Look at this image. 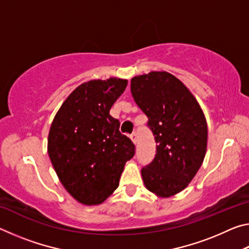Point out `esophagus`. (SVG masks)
Returning a JSON list of instances; mask_svg holds the SVG:
<instances>
[{"label":"esophagus","mask_w":249,"mask_h":249,"mask_svg":"<svg viewBox=\"0 0 249 249\" xmlns=\"http://www.w3.org/2000/svg\"><path fill=\"white\" fill-rule=\"evenodd\" d=\"M129 137H130V140H132V142H134V144L136 145V142H137V134L136 133H133Z\"/></svg>","instance_id":"1"}]
</instances>
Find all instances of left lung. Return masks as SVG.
I'll use <instances>...</instances> for the list:
<instances>
[{
	"label": "left lung",
	"mask_w": 249,
	"mask_h": 249,
	"mask_svg": "<svg viewBox=\"0 0 249 249\" xmlns=\"http://www.w3.org/2000/svg\"><path fill=\"white\" fill-rule=\"evenodd\" d=\"M130 92L153 132L156 155L142 169L146 188L161 197L188 187L203 162L208 125L188 88L166 71L134 77Z\"/></svg>",
	"instance_id": "left-lung-1"
}]
</instances>
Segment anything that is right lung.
I'll use <instances>...</instances> for the list:
<instances>
[{"mask_svg":"<svg viewBox=\"0 0 249 249\" xmlns=\"http://www.w3.org/2000/svg\"><path fill=\"white\" fill-rule=\"evenodd\" d=\"M127 80H91L62 103L50 126L48 155L60 182L80 203L100 204L119 187L133 142L120 132L109 109Z\"/></svg>","mask_w":249,"mask_h":249,"instance_id":"right-lung-1","label":"right lung"}]
</instances>
